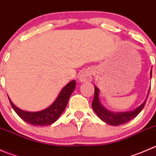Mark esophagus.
<instances>
[{"label": "esophagus", "mask_w": 156, "mask_h": 156, "mask_svg": "<svg viewBox=\"0 0 156 156\" xmlns=\"http://www.w3.org/2000/svg\"><path fill=\"white\" fill-rule=\"evenodd\" d=\"M79 80L81 82H86V81H91L92 80V72L89 69L83 71L79 76Z\"/></svg>", "instance_id": "34e87169"}]
</instances>
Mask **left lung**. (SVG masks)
<instances>
[{
  "instance_id": "8db88e82",
  "label": "left lung",
  "mask_w": 156,
  "mask_h": 156,
  "mask_svg": "<svg viewBox=\"0 0 156 156\" xmlns=\"http://www.w3.org/2000/svg\"><path fill=\"white\" fill-rule=\"evenodd\" d=\"M150 77L152 78V69L150 71ZM94 97L92 102V108L94 111L95 112L96 114L97 115L99 118L103 121L104 122L107 123L108 125H113V126H118V125H123V124L127 123L131 119H134L144 108V106L146 104V100L148 98V95L149 93V91H148L147 97H146V100H144V103L136 108L135 109L132 110V111L129 112H115L108 111L106 109L104 106L102 105V103L100 101V90L98 89L96 86H94Z\"/></svg>"
}]
</instances>
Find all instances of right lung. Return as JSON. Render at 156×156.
<instances>
[{
    "label": "right lung",
    "instance_id": "add662e5",
    "mask_svg": "<svg viewBox=\"0 0 156 156\" xmlns=\"http://www.w3.org/2000/svg\"><path fill=\"white\" fill-rule=\"evenodd\" d=\"M75 81L72 80L61 90L55 101L49 107L38 112H28L20 109L12 103L10 97L8 98L13 110L23 121L32 125L45 126L54 123L60 117L66 107L69 97L75 90Z\"/></svg>",
    "mask_w": 156,
    "mask_h": 156
}]
</instances>
